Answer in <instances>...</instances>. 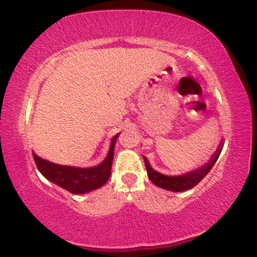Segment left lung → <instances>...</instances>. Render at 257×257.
<instances>
[{
	"label": "left lung",
	"mask_w": 257,
	"mask_h": 257,
	"mask_svg": "<svg viewBox=\"0 0 257 257\" xmlns=\"http://www.w3.org/2000/svg\"><path fill=\"white\" fill-rule=\"evenodd\" d=\"M221 150H222V145L219 146V149L216 150V152L214 153L213 157H211L210 161H209L205 166L180 176H167L156 172V170H153L151 166H150L149 159L144 156V161H145V166L147 170V176L151 180L152 184L158 186V187L164 188V190L168 191H173V192H184V191H187L190 190V188L194 187L199 181H202L203 178H205L206 174L210 172L211 168H213L214 164L216 163L217 158H219L221 153Z\"/></svg>",
	"instance_id": "obj_1"
}]
</instances>
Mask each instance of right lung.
I'll return each instance as SVG.
<instances>
[{
	"mask_svg": "<svg viewBox=\"0 0 257 257\" xmlns=\"http://www.w3.org/2000/svg\"><path fill=\"white\" fill-rule=\"evenodd\" d=\"M118 135L119 134H117L112 138L107 157L105 158V161L101 164L96 167L76 168L59 166V164L40 158L35 153H32V155H34L37 169L40 170L44 178L71 193H87L104 186L107 182V180L110 179L114 144H116Z\"/></svg>",
	"mask_w": 257,
	"mask_h": 257,
	"instance_id": "obj_1",
	"label": "right lung"
}]
</instances>
